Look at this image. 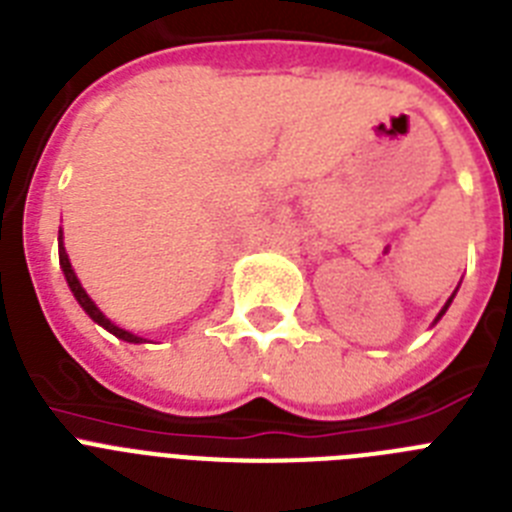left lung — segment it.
Listing matches in <instances>:
<instances>
[{
	"label": "left lung",
	"instance_id": "obj_1",
	"mask_svg": "<svg viewBox=\"0 0 512 512\" xmlns=\"http://www.w3.org/2000/svg\"><path fill=\"white\" fill-rule=\"evenodd\" d=\"M454 295H456V292H454ZM454 295H451V297H449V302H446V305H443V310H441V312H438V318H436V323H438V320H441V318H443V312L449 310V305H451V300H454Z\"/></svg>",
	"mask_w": 512,
	"mask_h": 512
}]
</instances>
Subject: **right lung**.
<instances>
[{
    "mask_svg": "<svg viewBox=\"0 0 512 512\" xmlns=\"http://www.w3.org/2000/svg\"><path fill=\"white\" fill-rule=\"evenodd\" d=\"M58 261H61L63 277H66V282H69V287H71V292H74L76 302H79V305L84 307V312H87V315H89V318L94 320V323H97V325H102L104 330H110L112 336L122 338V341H128V343H143V341H146V338L135 336V333H130V330H125V328H117V325L112 323V320L107 318V315H104V312L99 310L97 305H94V302H92V297H89L87 292H84V287H81V282H79V279H76L74 269H71L69 253H66V248H63V233H61V230H58Z\"/></svg>",
    "mask_w": 512,
    "mask_h": 512,
    "instance_id": "right-lung-1",
    "label": "right lung"
}]
</instances>
